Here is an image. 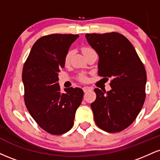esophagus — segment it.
<instances>
[{
  "mask_svg": "<svg viewBox=\"0 0 160 160\" xmlns=\"http://www.w3.org/2000/svg\"><path fill=\"white\" fill-rule=\"evenodd\" d=\"M92 88L89 87V86H84L83 88H82V90H83L84 92H87L88 91L91 90Z\"/></svg>",
  "mask_w": 160,
  "mask_h": 160,
  "instance_id": "1",
  "label": "esophagus"
}]
</instances>
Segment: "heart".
I'll list each match as a JSON object with an SVG mask.
<instances>
[{
  "instance_id": "b5f03b06",
  "label": "heart",
  "mask_w": 160,
  "mask_h": 160,
  "mask_svg": "<svg viewBox=\"0 0 160 160\" xmlns=\"http://www.w3.org/2000/svg\"><path fill=\"white\" fill-rule=\"evenodd\" d=\"M90 50H92V49L91 48H89V47H82V52L83 54H85V53L88 52L89 51H90ZM71 52H68L67 53V55L65 56V63H68L70 61V58H71ZM79 79H80L81 81H86L87 78H86L84 74H81L80 77H79Z\"/></svg>"
}]
</instances>
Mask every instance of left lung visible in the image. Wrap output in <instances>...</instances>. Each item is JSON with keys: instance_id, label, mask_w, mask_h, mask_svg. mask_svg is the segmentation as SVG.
I'll return each instance as SVG.
<instances>
[{"instance_id": "left-lung-1", "label": "left lung", "mask_w": 160, "mask_h": 160, "mask_svg": "<svg viewBox=\"0 0 160 160\" xmlns=\"http://www.w3.org/2000/svg\"><path fill=\"white\" fill-rule=\"evenodd\" d=\"M86 38L98 55V75L111 78L110 91L94 89L96 99L91 108L95 122L108 132H121L135 121L144 104V66L132 44L121 34L95 33Z\"/></svg>"}]
</instances>
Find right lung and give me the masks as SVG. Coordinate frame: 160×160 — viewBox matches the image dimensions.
Returning a JSON list of instances; mask_svg holds the SVG:
<instances>
[{
	"mask_svg": "<svg viewBox=\"0 0 160 160\" xmlns=\"http://www.w3.org/2000/svg\"><path fill=\"white\" fill-rule=\"evenodd\" d=\"M78 34H53L40 38L33 45L22 70L25 103L40 128L52 135H62L73 125L83 91L67 88L62 92L58 72Z\"/></svg>",
	"mask_w": 160,
	"mask_h": 160,
	"instance_id": "right-lung-1",
	"label": "right lung"
}]
</instances>
